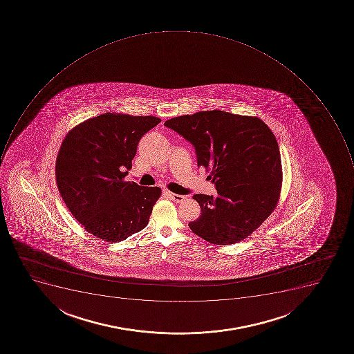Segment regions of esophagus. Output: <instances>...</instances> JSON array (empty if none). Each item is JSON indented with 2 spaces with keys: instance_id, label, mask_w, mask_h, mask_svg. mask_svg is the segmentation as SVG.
Masks as SVG:
<instances>
[{
  "instance_id": "obj_1",
  "label": "esophagus",
  "mask_w": 354,
  "mask_h": 354,
  "mask_svg": "<svg viewBox=\"0 0 354 354\" xmlns=\"http://www.w3.org/2000/svg\"><path fill=\"white\" fill-rule=\"evenodd\" d=\"M165 194H166V195H167L168 197H169L170 199H171V201H175V203H183V201H185L184 196L177 195V194H174V192H167V190L165 192Z\"/></svg>"
}]
</instances>
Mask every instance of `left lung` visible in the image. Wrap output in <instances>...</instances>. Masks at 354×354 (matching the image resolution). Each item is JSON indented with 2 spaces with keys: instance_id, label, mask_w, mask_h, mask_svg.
Segmentation results:
<instances>
[{
  "instance_id": "8db88e82",
  "label": "left lung",
  "mask_w": 354,
  "mask_h": 354,
  "mask_svg": "<svg viewBox=\"0 0 354 354\" xmlns=\"http://www.w3.org/2000/svg\"><path fill=\"white\" fill-rule=\"evenodd\" d=\"M165 126L192 142L198 167L210 170L217 197L196 194L201 214L189 223L194 234L214 245L239 243L278 205L282 186L278 142L254 116L203 111L174 117Z\"/></svg>"
}]
</instances>
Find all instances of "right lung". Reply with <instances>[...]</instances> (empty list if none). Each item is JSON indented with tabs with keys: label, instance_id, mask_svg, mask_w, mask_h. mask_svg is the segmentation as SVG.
<instances>
[{
	"label": "right lung",
	"instance_id": "1",
	"mask_svg": "<svg viewBox=\"0 0 354 354\" xmlns=\"http://www.w3.org/2000/svg\"><path fill=\"white\" fill-rule=\"evenodd\" d=\"M160 122L105 113L65 136L56 158L57 188L73 217L95 237L123 241L147 225L162 189L124 178L142 135Z\"/></svg>",
	"mask_w": 354,
	"mask_h": 354
}]
</instances>
